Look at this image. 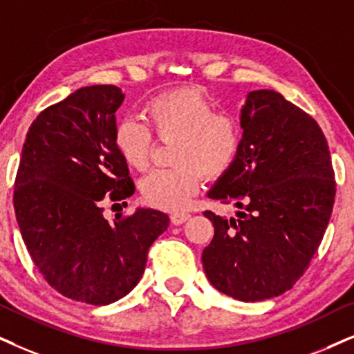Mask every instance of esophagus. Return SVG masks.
I'll list each match as a JSON object with an SVG mask.
<instances>
[{
  "instance_id": "34e87169",
  "label": "esophagus",
  "mask_w": 354,
  "mask_h": 354,
  "mask_svg": "<svg viewBox=\"0 0 354 354\" xmlns=\"http://www.w3.org/2000/svg\"><path fill=\"white\" fill-rule=\"evenodd\" d=\"M189 217H191L189 212H174L171 214V222L174 225H181V223H185Z\"/></svg>"
}]
</instances>
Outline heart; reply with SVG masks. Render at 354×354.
Listing matches in <instances>:
<instances>
[{
  "mask_svg": "<svg viewBox=\"0 0 354 354\" xmlns=\"http://www.w3.org/2000/svg\"><path fill=\"white\" fill-rule=\"evenodd\" d=\"M145 124L133 119L120 120L114 131V144L129 167L149 168L153 137L176 140L173 169H156L142 183L147 203L169 212L187 207L199 191L201 181L218 178L239 158L243 133L234 115L216 113L212 101L198 89H176L147 102Z\"/></svg>",
  "mask_w": 354,
  "mask_h": 354,
  "instance_id": "heart-1",
  "label": "heart"
}]
</instances>
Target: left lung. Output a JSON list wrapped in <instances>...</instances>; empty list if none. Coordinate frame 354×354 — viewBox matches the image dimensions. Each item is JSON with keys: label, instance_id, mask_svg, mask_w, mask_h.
Instances as JSON below:
<instances>
[{"label": "left lung", "instance_id": "obj_1", "mask_svg": "<svg viewBox=\"0 0 354 354\" xmlns=\"http://www.w3.org/2000/svg\"><path fill=\"white\" fill-rule=\"evenodd\" d=\"M240 125L239 158L207 192L239 210L204 212L214 239L203 266L222 294L257 302L286 292L308 268L332 216L335 173L319 124L274 89L248 93Z\"/></svg>", "mask_w": 354, "mask_h": 354}]
</instances>
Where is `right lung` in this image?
Masks as SVG:
<instances>
[{"instance_id":"add662e5","label":"right lung","mask_w":354,"mask_h":354,"mask_svg":"<svg viewBox=\"0 0 354 354\" xmlns=\"http://www.w3.org/2000/svg\"><path fill=\"white\" fill-rule=\"evenodd\" d=\"M124 93L93 84L37 115L29 127L15 183L22 240L40 274L62 296L107 306L136 288L167 214L137 209L114 222L102 199L131 198L136 186L114 144Z\"/></svg>"}]
</instances>
